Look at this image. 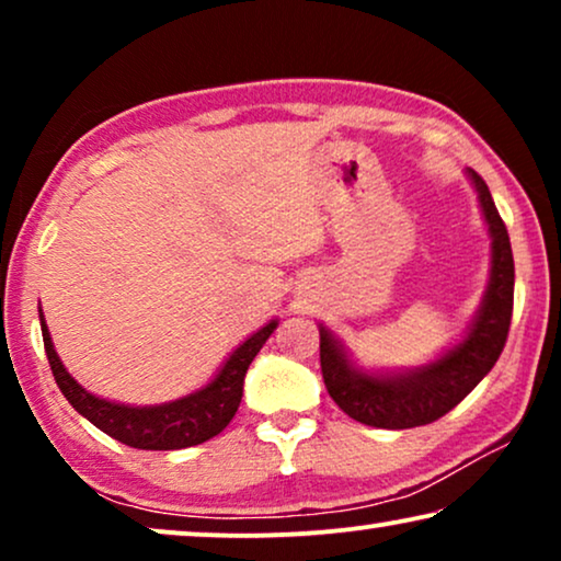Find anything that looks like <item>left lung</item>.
Segmentation results:
<instances>
[{"label": "left lung", "instance_id": "left-lung-1", "mask_svg": "<svg viewBox=\"0 0 561 561\" xmlns=\"http://www.w3.org/2000/svg\"><path fill=\"white\" fill-rule=\"evenodd\" d=\"M478 188L480 206L485 211L490 237H493V273L474 319L470 334L449 350L442 359L424 370L396 375V378H373L357 373L342 355V347L332 334L321 327L319 357L324 386L332 401L359 424L378 428H413L426 426L449 413L465 396L493 370L508 340L513 317V250L505 221L495 209L488 183L482 175L470 171Z\"/></svg>", "mask_w": 561, "mask_h": 561}]
</instances>
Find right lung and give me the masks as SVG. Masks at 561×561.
Returning a JSON list of instances; mask_svg holds the SVG:
<instances>
[{
	"instance_id": "right-lung-1",
	"label": "right lung",
	"mask_w": 561,
	"mask_h": 561,
	"mask_svg": "<svg viewBox=\"0 0 561 561\" xmlns=\"http://www.w3.org/2000/svg\"><path fill=\"white\" fill-rule=\"evenodd\" d=\"M278 327L275 321L252 334L248 342L240 344L221 367V373L214 378L209 386L198 393L181 398V401L165 403V405H145V409H133V405H119L102 401V398L91 396L76 382L53 350L50 332L45 327L41 313V329H43V344L45 355H48L53 378H56L60 393L66 401L73 405L81 416H87L91 424L110 434L127 447L135 449H183L204 444L211 436L225 432L229 421L234 419L237 409L242 401V382L248 375V367L255 355L263 347L273 329Z\"/></svg>"
}]
</instances>
